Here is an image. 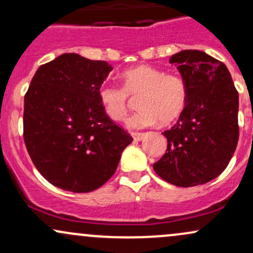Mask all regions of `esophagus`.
<instances>
[{"instance_id": "esophagus-1", "label": "esophagus", "mask_w": 253, "mask_h": 253, "mask_svg": "<svg viewBox=\"0 0 253 253\" xmlns=\"http://www.w3.org/2000/svg\"><path fill=\"white\" fill-rule=\"evenodd\" d=\"M132 136H133V139H134L135 141H140V140H143V139H144L145 134H144V133L135 132V133H132Z\"/></svg>"}]
</instances>
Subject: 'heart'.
Masks as SVG:
<instances>
[{
	"label": "heart",
	"mask_w": 253,
	"mask_h": 253,
	"mask_svg": "<svg viewBox=\"0 0 253 253\" xmlns=\"http://www.w3.org/2000/svg\"><path fill=\"white\" fill-rule=\"evenodd\" d=\"M123 88L103 84L98 98L104 112L114 121H123L129 109V96H136L138 112L127 120L129 128H144L159 121L169 125L177 120L188 103L189 89L184 78L167 74L150 65H138L121 74Z\"/></svg>",
	"instance_id": "obj_1"
}]
</instances>
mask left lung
<instances>
[{
  "mask_svg": "<svg viewBox=\"0 0 253 253\" xmlns=\"http://www.w3.org/2000/svg\"><path fill=\"white\" fill-rule=\"evenodd\" d=\"M169 62L189 96L178 121L163 132L168 149L153 170L177 187H195L219 176L236 151L239 96L227 66L205 52L184 50Z\"/></svg>",
  "mask_w": 253,
  "mask_h": 253,
  "instance_id": "1",
  "label": "left lung"
}]
</instances>
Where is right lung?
I'll return each instance as SVG.
<instances>
[{"label": "right lung", "mask_w": 253, "mask_h": 253, "mask_svg": "<svg viewBox=\"0 0 253 253\" xmlns=\"http://www.w3.org/2000/svg\"><path fill=\"white\" fill-rule=\"evenodd\" d=\"M112 70L104 60L64 53L32 78L25 95V144L38 171L60 189L89 193L100 188L133 141L98 98Z\"/></svg>", "instance_id": "add662e5"}]
</instances>
